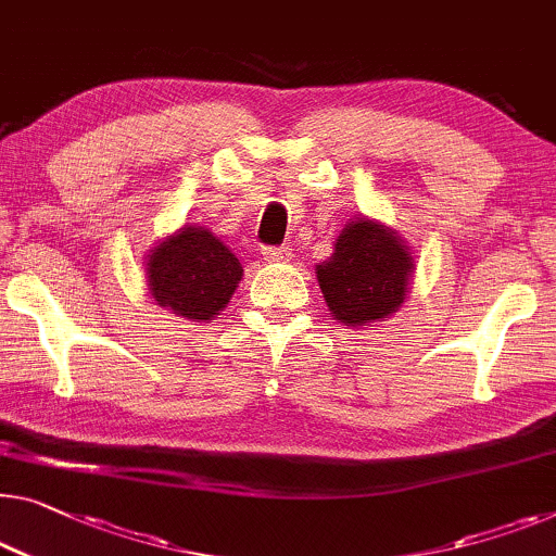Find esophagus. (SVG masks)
I'll return each mask as SVG.
<instances>
[{
	"label": "esophagus",
	"instance_id": "1",
	"mask_svg": "<svg viewBox=\"0 0 556 556\" xmlns=\"http://www.w3.org/2000/svg\"><path fill=\"white\" fill-rule=\"evenodd\" d=\"M262 256L267 262H287L292 252H289L287 247H262Z\"/></svg>",
	"mask_w": 556,
	"mask_h": 556
}]
</instances>
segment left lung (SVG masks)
Returning <instances> with one entry per match:
<instances>
[{
  "label": "left lung",
  "instance_id": "left-lung-1",
  "mask_svg": "<svg viewBox=\"0 0 556 556\" xmlns=\"http://www.w3.org/2000/svg\"><path fill=\"white\" fill-rule=\"evenodd\" d=\"M414 260L404 239L375 219H354L317 264V281L331 317L346 327L389 319L407 300Z\"/></svg>",
  "mask_w": 556,
  "mask_h": 556
}]
</instances>
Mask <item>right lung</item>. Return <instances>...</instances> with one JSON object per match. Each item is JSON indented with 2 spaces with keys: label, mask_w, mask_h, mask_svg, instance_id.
<instances>
[{
  "label": "right lung",
  "mask_w": 556,
  "mask_h": 556,
  "mask_svg": "<svg viewBox=\"0 0 556 556\" xmlns=\"http://www.w3.org/2000/svg\"><path fill=\"white\" fill-rule=\"evenodd\" d=\"M242 264L210 229L187 225L147 254L152 300L177 317L210 321L242 279Z\"/></svg>",
  "instance_id": "1"
}]
</instances>
